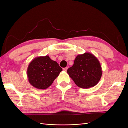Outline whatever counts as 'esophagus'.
Returning <instances> with one entry per match:
<instances>
[{
	"instance_id": "esophagus-1",
	"label": "esophagus",
	"mask_w": 128,
	"mask_h": 128,
	"mask_svg": "<svg viewBox=\"0 0 128 128\" xmlns=\"http://www.w3.org/2000/svg\"><path fill=\"white\" fill-rule=\"evenodd\" d=\"M67 69H68V68H67V67H65V68H63V70L64 71V72H66V71L67 70Z\"/></svg>"
}]
</instances>
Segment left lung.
Instances as JSON below:
<instances>
[{"label": "left lung", "instance_id": "left-lung-1", "mask_svg": "<svg viewBox=\"0 0 128 128\" xmlns=\"http://www.w3.org/2000/svg\"><path fill=\"white\" fill-rule=\"evenodd\" d=\"M67 73L77 86L83 88L94 86L101 78V64L93 54L86 52L76 57L72 66Z\"/></svg>", "mask_w": 128, "mask_h": 128}]
</instances>
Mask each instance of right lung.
Here are the masks:
<instances>
[{
  "instance_id": "1",
  "label": "right lung",
  "mask_w": 128,
  "mask_h": 128,
  "mask_svg": "<svg viewBox=\"0 0 128 128\" xmlns=\"http://www.w3.org/2000/svg\"><path fill=\"white\" fill-rule=\"evenodd\" d=\"M62 70L56 61L48 56L36 57L30 62L27 68V77L34 87L44 90L51 86Z\"/></svg>"
}]
</instances>
